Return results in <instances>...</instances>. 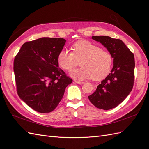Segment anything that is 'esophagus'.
Wrapping results in <instances>:
<instances>
[{
  "instance_id": "34e87169",
  "label": "esophagus",
  "mask_w": 149,
  "mask_h": 149,
  "mask_svg": "<svg viewBox=\"0 0 149 149\" xmlns=\"http://www.w3.org/2000/svg\"><path fill=\"white\" fill-rule=\"evenodd\" d=\"M74 81L75 82V83H76L77 84H84V82H83V81H77V80H74Z\"/></svg>"
}]
</instances>
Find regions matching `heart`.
Listing matches in <instances>:
<instances>
[{
    "instance_id": "heart-1",
    "label": "heart",
    "mask_w": 149,
    "mask_h": 149,
    "mask_svg": "<svg viewBox=\"0 0 149 149\" xmlns=\"http://www.w3.org/2000/svg\"><path fill=\"white\" fill-rule=\"evenodd\" d=\"M73 52L62 49L58 53L57 61L66 71H71L78 66L81 67L72 71L70 75L76 79H89L99 81L105 78L112 68L113 58L110 52L100 48L88 40H82L71 46Z\"/></svg>"
}]
</instances>
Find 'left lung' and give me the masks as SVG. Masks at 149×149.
<instances>
[{
  "label": "left lung",
  "mask_w": 149,
  "mask_h": 149,
  "mask_svg": "<svg viewBox=\"0 0 149 149\" xmlns=\"http://www.w3.org/2000/svg\"><path fill=\"white\" fill-rule=\"evenodd\" d=\"M110 52L114 58L111 73L88 96L99 109L109 110L118 106L132 91L134 81L135 60L133 53L122 40L108 36H93Z\"/></svg>",
  "instance_id": "1"
}]
</instances>
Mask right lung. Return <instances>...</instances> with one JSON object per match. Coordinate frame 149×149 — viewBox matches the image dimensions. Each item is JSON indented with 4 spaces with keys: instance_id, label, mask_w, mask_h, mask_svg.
I'll use <instances>...</instances> for the list:
<instances>
[{
    "instance_id": "add662e5",
    "label": "right lung",
    "mask_w": 149,
    "mask_h": 149,
    "mask_svg": "<svg viewBox=\"0 0 149 149\" xmlns=\"http://www.w3.org/2000/svg\"><path fill=\"white\" fill-rule=\"evenodd\" d=\"M66 40L40 38L23 44L13 61L17 92L22 100L40 113L58 105L73 79L59 68L58 53Z\"/></svg>"
}]
</instances>
